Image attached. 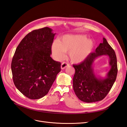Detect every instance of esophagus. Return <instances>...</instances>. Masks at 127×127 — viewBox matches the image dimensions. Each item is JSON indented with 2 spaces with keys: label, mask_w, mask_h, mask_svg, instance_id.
Segmentation results:
<instances>
[{
  "label": "esophagus",
  "mask_w": 127,
  "mask_h": 127,
  "mask_svg": "<svg viewBox=\"0 0 127 127\" xmlns=\"http://www.w3.org/2000/svg\"><path fill=\"white\" fill-rule=\"evenodd\" d=\"M69 66V64H68L66 63H63L61 64V69H64L66 68L67 67Z\"/></svg>",
  "instance_id": "34e87169"
}]
</instances>
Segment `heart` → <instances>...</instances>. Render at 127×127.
Here are the masks:
<instances>
[{
  "instance_id": "1",
  "label": "heart",
  "mask_w": 127,
  "mask_h": 127,
  "mask_svg": "<svg viewBox=\"0 0 127 127\" xmlns=\"http://www.w3.org/2000/svg\"><path fill=\"white\" fill-rule=\"evenodd\" d=\"M94 43L84 34H67L51 45L53 57L61 60L65 52H69V58L72 63H80L85 60L93 51Z\"/></svg>"
}]
</instances>
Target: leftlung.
<instances>
[{
    "label": "left lung",
    "instance_id": "obj_1",
    "mask_svg": "<svg viewBox=\"0 0 127 127\" xmlns=\"http://www.w3.org/2000/svg\"><path fill=\"white\" fill-rule=\"evenodd\" d=\"M95 51L78 64H74L75 73L73 78V88L77 97L84 102L101 101L108 94L117 76V57L113 49L103 37ZM107 55L110 67L104 78L97 75L94 69V61L98 57Z\"/></svg>",
    "mask_w": 127,
    "mask_h": 127
}]
</instances>
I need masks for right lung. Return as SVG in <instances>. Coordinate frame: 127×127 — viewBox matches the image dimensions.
<instances>
[{"label":"right lung","instance_id":"1","mask_svg":"<svg viewBox=\"0 0 127 127\" xmlns=\"http://www.w3.org/2000/svg\"><path fill=\"white\" fill-rule=\"evenodd\" d=\"M48 28L34 30L22 39L11 64L13 79L18 91L30 99L47 95L61 71V64L52 59L56 33Z\"/></svg>","mask_w":127,"mask_h":127}]
</instances>
